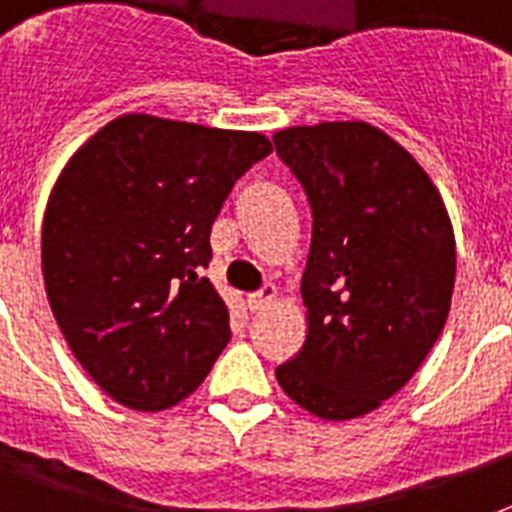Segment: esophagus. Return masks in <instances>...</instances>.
I'll return each mask as SVG.
<instances>
[{
  "instance_id": "esophagus-1",
  "label": "esophagus",
  "mask_w": 512,
  "mask_h": 512,
  "mask_svg": "<svg viewBox=\"0 0 512 512\" xmlns=\"http://www.w3.org/2000/svg\"><path fill=\"white\" fill-rule=\"evenodd\" d=\"M276 297H279V292H276V287H273V284H265V287L260 289V292H252V295L247 297L249 311H252V313L265 311L268 305L276 303Z\"/></svg>"
}]
</instances>
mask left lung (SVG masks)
Segmentation results:
<instances>
[{
	"mask_svg": "<svg viewBox=\"0 0 512 512\" xmlns=\"http://www.w3.org/2000/svg\"><path fill=\"white\" fill-rule=\"evenodd\" d=\"M308 193V335L276 380L321 420H353L404 388L449 316L452 220L404 146L366 122H321L273 135Z\"/></svg>",
	"mask_w": 512,
	"mask_h": 512,
	"instance_id": "left-lung-1",
	"label": "left lung"
}]
</instances>
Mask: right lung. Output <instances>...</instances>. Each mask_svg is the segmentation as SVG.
I'll use <instances>...</instances> for the list:
<instances>
[{"label":"right lung","instance_id":"add662e5","mask_svg":"<svg viewBox=\"0 0 512 512\" xmlns=\"http://www.w3.org/2000/svg\"><path fill=\"white\" fill-rule=\"evenodd\" d=\"M271 151L260 132L127 114L60 172L42 223L44 289L76 361L122 406H175L231 340L201 268L233 183Z\"/></svg>","mask_w":512,"mask_h":512}]
</instances>
